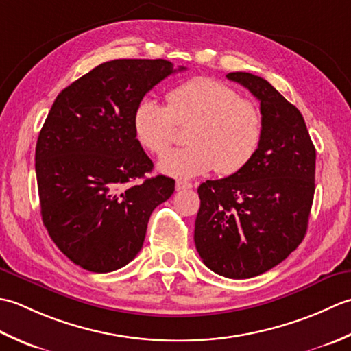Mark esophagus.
I'll return each instance as SVG.
<instances>
[{"mask_svg": "<svg viewBox=\"0 0 351 351\" xmlns=\"http://www.w3.org/2000/svg\"><path fill=\"white\" fill-rule=\"evenodd\" d=\"M192 183L191 182H184V180H177L176 183V189L177 191H184V189H191Z\"/></svg>", "mask_w": 351, "mask_h": 351, "instance_id": "1", "label": "esophagus"}]
</instances>
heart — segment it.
<instances>
[{"instance_id":"obj_1","label":"heart","mask_w":351,"mask_h":351,"mask_svg":"<svg viewBox=\"0 0 351 351\" xmlns=\"http://www.w3.org/2000/svg\"><path fill=\"white\" fill-rule=\"evenodd\" d=\"M167 106L142 99L133 113V132L147 152L162 156L173 143L178 127L189 126L190 145L163 156L159 169L191 178L217 169L230 176L253 159L261 145L263 121L259 107L232 86L197 77L167 94Z\"/></svg>"}]
</instances>
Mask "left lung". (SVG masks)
Masks as SVG:
<instances>
[{"instance_id":"obj_1","label":"left lung","mask_w":351,"mask_h":351,"mask_svg":"<svg viewBox=\"0 0 351 351\" xmlns=\"http://www.w3.org/2000/svg\"><path fill=\"white\" fill-rule=\"evenodd\" d=\"M226 77L261 101L262 139L238 173L199 184L194 241L213 273L250 278L274 268L302 244L315 192L317 153L302 113L265 78Z\"/></svg>"}]
</instances>
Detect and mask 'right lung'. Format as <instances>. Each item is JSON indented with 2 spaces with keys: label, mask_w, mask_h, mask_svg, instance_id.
I'll return each mask as SVG.
<instances>
[{
  "label": "right lung",
  "mask_w": 351,
  "mask_h": 351,
  "mask_svg": "<svg viewBox=\"0 0 351 351\" xmlns=\"http://www.w3.org/2000/svg\"><path fill=\"white\" fill-rule=\"evenodd\" d=\"M183 69L163 59H117L57 95L36 144V177L49 238L75 265L92 273L127 265L152 212L173 195V178H145L153 162L136 139L133 113L148 90Z\"/></svg>",
  "instance_id": "obj_1"
}]
</instances>
